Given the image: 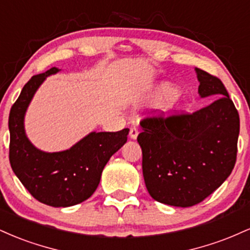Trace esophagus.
I'll use <instances>...</instances> for the list:
<instances>
[{
  "instance_id": "34e87169",
  "label": "esophagus",
  "mask_w": 250,
  "mask_h": 250,
  "mask_svg": "<svg viewBox=\"0 0 250 250\" xmlns=\"http://www.w3.org/2000/svg\"><path fill=\"white\" fill-rule=\"evenodd\" d=\"M137 135H139V130H137V128L136 127H131L130 131H129V136H130V139L135 140L137 137Z\"/></svg>"
}]
</instances>
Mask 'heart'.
I'll use <instances>...</instances> for the list:
<instances>
[{"label":"heart","mask_w":250,"mask_h":250,"mask_svg":"<svg viewBox=\"0 0 250 250\" xmlns=\"http://www.w3.org/2000/svg\"><path fill=\"white\" fill-rule=\"evenodd\" d=\"M177 95V88L170 83H162L156 90V99L160 101H168Z\"/></svg>","instance_id":"b5f03b06"}]
</instances>
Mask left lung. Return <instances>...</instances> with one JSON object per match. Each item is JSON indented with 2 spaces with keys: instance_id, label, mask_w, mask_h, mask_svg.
Wrapping results in <instances>:
<instances>
[{
  "instance_id": "left-lung-1",
  "label": "left lung",
  "mask_w": 250,
  "mask_h": 250,
  "mask_svg": "<svg viewBox=\"0 0 250 250\" xmlns=\"http://www.w3.org/2000/svg\"><path fill=\"white\" fill-rule=\"evenodd\" d=\"M195 70L200 96L216 100L193 114L165 116L162 111L145 117L137 136L148 193L174 207L202 202L225 182L236 162L239 113L220 79Z\"/></svg>"
}]
</instances>
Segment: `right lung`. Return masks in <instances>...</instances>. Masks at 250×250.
I'll list each match as a JSON object with an SVG mask.
<instances>
[{"instance_id":"right-lung-1","label":"right lung","mask_w":250,"mask_h":250,"mask_svg":"<svg viewBox=\"0 0 250 250\" xmlns=\"http://www.w3.org/2000/svg\"><path fill=\"white\" fill-rule=\"evenodd\" d=\"M50 68L24 84L9 114V161L14 173L29 193L51 207H70L85 201L96 190L111 155L127 142L129 129L116 133H90L68 150L45 153L31 145L24 131V114Z\"/></svg>"}]
</instances>
